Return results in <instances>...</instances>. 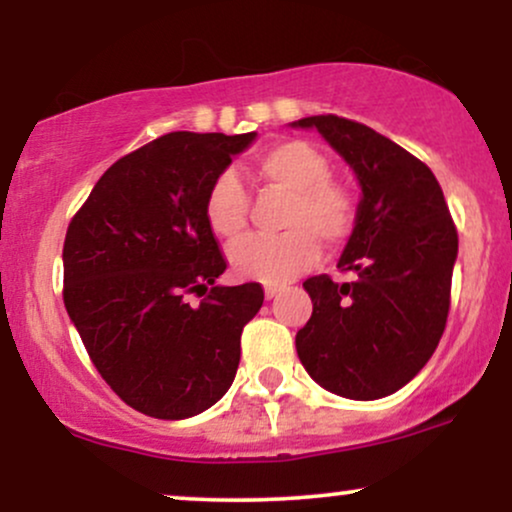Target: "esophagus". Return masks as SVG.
Here are the masks:
<instances>
[{
  "label": "esophagus",
  "instance_id": "esophagus-1",
  "mask_svg": "<svg viewBox=\"0 0 512 512\" xmlns=\"http://www.w3.org/2000/svg\"><path fill=\"white\" fill-rule=\"evenodd\" d=\"M279 293H281V286H267V289H264V296H267L269 301L279 296Z\"/></svg>",
  "mask_w": 512,
  "mask_h": 512
}]
</instances>
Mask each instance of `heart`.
Instances as JSON below:
<instances>
[{
    "instance_id": "1",
    "label": "heart",
    "mask_w": 512,
    "mask_h": 512,
    "mask_svg": "<svg viewBox=\"0 0 512 512\" xmlns=\"http://www.w3.org/2000/svg\"><path fill=\"white\" fill-rule=\"evenodd\" d=\"M255 175L267 185L289 192L281 228L272 238L248 236L231 245L233 272L262 284H286L313 267L320 245L339 248L354 236L358 199L349 185L330 175V161L303 139H284L255 158ZM250 199L236 173L223 170L211 180L204 216L219 238H238L248 226Z\"/></svg>"
}]
</instances>
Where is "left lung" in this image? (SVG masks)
Wrapping results in <instances>:
<instances>
[{
	"mask_svg": "<svg viewBox=\"0 0 512 512\" xmlns=\"http://www.w3.org/2000/svg\"><path fill=\"white\" fill-rule=\"evenodd\" d=\"M315 127L354 168L358 223L337 267L354 279L310 276L313 315L296 334L315 383L339 397L380 399L426 366L450 310L457 228L424 161L361 122L313 115Z\"/></svg>",
	"mask_w": 512,
	"mask_h": 512,
	"instance_id": "8db88e82",
	"label": "left lung"
}]
</instances>
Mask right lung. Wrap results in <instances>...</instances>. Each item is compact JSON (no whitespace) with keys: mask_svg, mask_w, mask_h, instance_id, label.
Listing matches in <instances>:
<instances>
[{"mask_svg":"<svg viewBox=\"0 0 512 512\" xmlns=\"http://www.w3.org/2000/svg\"><path fill=\"white\" fill-rule=\"evenodd\" d=\"M255 137L163 134L105 170L67 228L64 308L105 383L154 419L226 395L262 308L255 281L216 286L226 257L204 216L211 180Z\"/></svg>","mask_w":512,"mask_h":512,"instance_id":"obj_1","label":"right lung"}]
</instances>
